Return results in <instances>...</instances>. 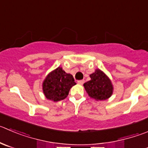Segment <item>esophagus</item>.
<instances>
[{"label": "esophagus", "mask_w": 148, "mask_h": 148, "mask_svg": "<svg viewBox=\"0 0 148 148\" xmlns=\"http://www.w3.org/2000/svg\"><path fill=\"white\" fill-rule=\"evenodd\" d=\"M78 83L79 84H81V85H82V84H84V80H80V81H78Z\"/></svg>", "instance_id": "1"}]
</instances>
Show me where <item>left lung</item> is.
I'll list each match as a JSON object with an SVG mask.
<instances>
[{
	"label": "left lung",
	"instance_id": "obj_1",
	"mask_svg": "<svg viewBox=\"0 0 148 148\" xmlns=\"http://www.w3.org/2000/svg\"><path fill=\"white\" fill-rule=\"evenodd\" d=\"M91 80L84 84L88 96L96 100H105L111 97L113 86L110 79L99 69L90 75Z\"/></svg>",
	"mask_w": 148,
	"mask_h": 148
}]
</instances>
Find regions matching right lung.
<instances>
[{
  "label": "right lung",
  "mask_w": 148,
  "mask_h": 148,
  "mask_svg": "<svg viewBox=\"0 0 148 148\" xmlns=\"http://www.w3.org/2000/svg\"><path fill=\"white\" fill-rule=\"evenodd\" d=\"M76 83L71 74L58 67L48 74L43 82V92L48 99L54 102L65 99L70 88Z\"/></svg>",
  "instance_id": "right-lung-1"
}]
</instances>
